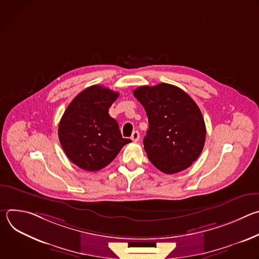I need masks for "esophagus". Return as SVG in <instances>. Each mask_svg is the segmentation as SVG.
<instances>
[{
    "label": "esophagus",
    "instance_id": "34e87169",
    "mask_svg": "<svg viewBox=\"0 0 259 259\" xmlns=\"http://www.w3.org/2000/svg\"><path fill=\"white\" fill-rule=\"evenodd\" d=\"M139 137H140V134L138 131H133L132 135H131V139L134 141V142H137L139 140Z\"/></svg>",
    "mask_w": 259,
    "mask_h": 259
}]
</instances>
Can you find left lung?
Listing matches in <instances>:
<instances>
[{"instance_id":"obj_1","label":"left lung","mask_w":259,"mask_h":259,"mask_svg":"<svg viewBox=\"0 0 259 259\" xmlns=\"http://www.w3.org/2000/svg\"><path fill=\"white\" fill-rule=\"evenodd\" d=\"M133 94L149 119L143 144L152 164L166 174L189 168L201 155L206 138L197 103L180 88L166 83L138 87Z\"/></svg>"}]
</instances>
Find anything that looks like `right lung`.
I'll return each instance as SVG.
<instances>
[{"label":"right lung","instance_id":"add662e5","mask_svg":"<svg viewBox=\"0 0 259 259\" xmlns=\"http://www.w3.org/2000/svg\"><path fill=\"white\" fill-rule=\"evenodd\" d=\"M119 93L93 85L69 103L59 122L58 137L67 158L86 171H98L112 162L122 147L131 142L123 138L118 122L108 108Z\"/></svg>","mask_w":259,"mask_h":259}]
</instances>
